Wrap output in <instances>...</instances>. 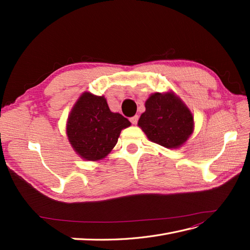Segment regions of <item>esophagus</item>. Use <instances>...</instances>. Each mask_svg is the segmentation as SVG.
<instances>
[{
    "mask_svg": "<svg viewBox=\"0 0 250 250\" xmlns=\"http://www.w3.org/2000/svg\"><path fill=\"white\" fill-rule=\"evenodd\" d=\"M130 121H131L132 124H133V125H136V124H137V121H139V116L135 115V116H133V117H131V118H130Z\"/></svg>",
    "mask_w": 250,
    "mask_h": 250,
    "instance_id": "obj_1",
    "label": "esophagus"
}]
</instances>
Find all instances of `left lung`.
I'll return each instance as SVG.
<instances>
[{
	"label": "left lung",
	"instance_id": "left-lung-1",
	"mask_svg": "<svg viewBox=\"0 0 250 250\" xmlns=\"http://www.w3.org/2000/svg\"><path fill=\"white\" fill-rule=\"evenodd\" d=\"M145 107L137 125L151 142L166 148H178L192 134L193 116L173 92L151 94Z\"/></svg>",
	"mask_w": 250,
	"mask_h": 250
}]
</instances>
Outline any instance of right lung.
Here are the masks:
<instances>
[{"label":"right lung","instance_id":"add662e5","mask_svg":"<svg viewBox=\"0 0 250 250\" xmlns=\"http://www.w3.org/2000/svg\"><path fill=\"white\" fill-rule=\"evenodd\" d=\"M131 122L110 111L106 99L84 92L72 108L66 124V134L74 150L84 160L105 158L118 142L121 130Z\"/></svg>","mask_w":250,"mask_h":250}]
</instances>
